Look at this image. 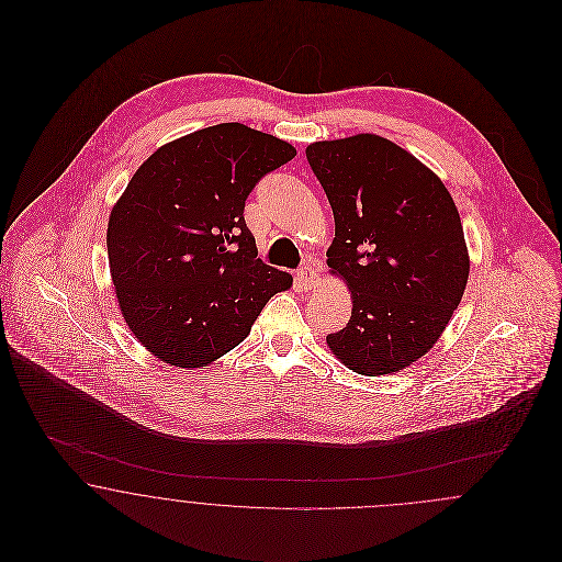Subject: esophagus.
<instances>
[{"mask_svg":"<svg viewBox=\"0 0 562 562\" xmlns=\"http://www.w3.org/2000/svg\"><path fill=\"white\" fill-rule=\"evenodd\" d=\"M296 282H299L305 291H310V289L318 282V271L314 269L312 263H305L303 268L296 271Z\"/></svg>","mask_w":562,"mask_h":562,"instance_id":"obj_1","label":"esophagus"}]
</instances>
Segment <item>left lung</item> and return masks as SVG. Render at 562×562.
Segmentation results:
<instances>
[{"label":"left lung","instance_id":"left-lung-1","mask_svg":"<svg viewBox=\"0 0 562 562\" xmlns=\"http://www.w3.org/2000/svg\"><path fill=\"white\" fill-rule=\"evenodd\" d=\"M305 156L335 216L326 263L353 303L326 344L353 373H396L438 341L465 291L470 259L453 198L376 134L312 143Z\"/></svg>","mask_w":562,"mask_h":562}]
</instances>
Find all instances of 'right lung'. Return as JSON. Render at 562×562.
I'll list each match as a JSON object with an SVG mask.
<instances>
[{
	"mask_svg": "<svg viewBox=\"0 0 562 562\" xmlns=\"http://www.w3.org/2000/svg\"><path fill=\"white\" fill-rule=\"evenodd\" d=\"M296 149L238 122L160 147L109 216L111 280L124 321L161 362L195 369L236 348L293 276L257 259L250 191Z\"/></svg>",
	"mask_w": 562,
	"mask_h": 562,
	"instance_id": "right-lung-1",
	"label": "right lung"
}]
</instances>
